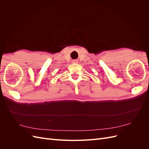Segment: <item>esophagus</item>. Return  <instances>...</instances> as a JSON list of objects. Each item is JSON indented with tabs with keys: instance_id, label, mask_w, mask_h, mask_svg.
I'll use <instances>...</instances> for the list:
<instances>
[{
	"instance_id": "1",
	"label": "esophagus",
	"mask_w": 149,
	"mask_h": 149,
	"mask_svg": "<svg viewBox=\"0 0 149 149\" xmlns=\"http://www.w3.org/2000/svg\"><path fill=\"white\" fill-rule=\"evenodd\" d=\"M72 63H78V61L76 60H73Z\"/></svg>"
}]
</instances>
